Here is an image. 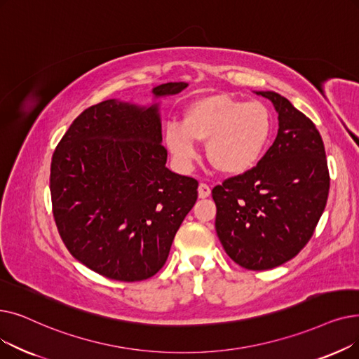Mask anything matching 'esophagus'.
Masks as SVG:
<instances>
[{
    "instance_id": "1",
    "label": "esophagus",
    "mask_w": 359,
    "mask_h": 359,
    "mask_svg": "<svg viewBox=\"0 0 359 359\" xmlns=\"http://www.w3.org/2000/svg\"><path fill=\"white\" fill-rule=\"evenodd\" d=\"M210 194H211L210 186L205 184V183H199V186H198V195H199V198H202V199L208 198Z\"/></svg>"
}]
</instances>
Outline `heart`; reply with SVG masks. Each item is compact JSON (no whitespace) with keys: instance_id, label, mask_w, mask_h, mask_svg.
<instances>
[{"instance_id":"b5f03b06","label":"heart","mask_w":359,"mask_h":359,"mask_svg":"<svg viewBox=\"0 0 359 359\" xmlns=\"http://www.w3.org/2000/svg\"><path fill=\"white\" fill-rule=\"evenodd\" d=\"M273 117L261 101H241L226 93L199 98L170 121L164 141L182 170H189L199 155L198 142L207 141L211 163L227 175H242L257 165L267 149Z\"/></svg>"}]
</instances>
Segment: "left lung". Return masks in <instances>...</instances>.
Instances as JSON below:
<instances>
[{"mask_svg":"<svg viewBox=\"0 0 359 359\" xmlns=\"http://www.w3.org/2000/svg\"><path fill=\"white\" fill-rule=\"evenodd\" d=\"M278 132L255 167L212 189L215 230L226 254L246 270H270L308 243L329 196L330 176L316 124L273 90Z\"/></svg>","mask_w":359,"mask_h":359,"instance_id":"1","label":"left lung"}]
</instances>
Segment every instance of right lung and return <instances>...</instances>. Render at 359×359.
Listing matches in <instances>:
<instances>
[{"label": "right lung", "mask_w": 359, "mask_h": 359, "mask_svg": "<svg viewBox=\"0 0 359 359\" xmlns=\"http://www.w3.org/2000/svg\"><path fill=\"white\" fill-rule=\"evenodd\" d=\"M184 88L168 82L152 95H176ZM158 105L107 100L86 108L51 161L61 239L83 266L120 282H141L161 270L198 198L195 179L165 167Z\"/></svg>", "instance_id": "right-lung-1"}]
</instances>
